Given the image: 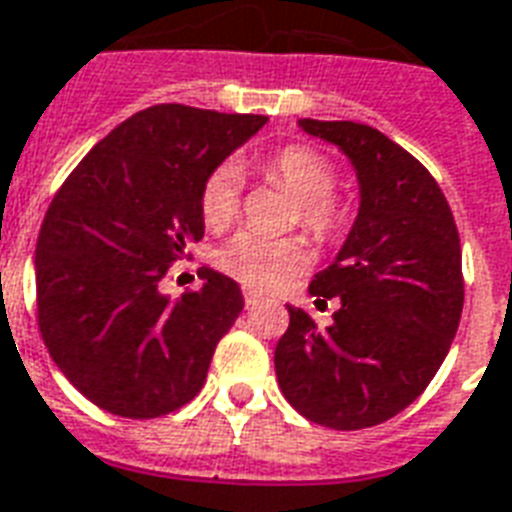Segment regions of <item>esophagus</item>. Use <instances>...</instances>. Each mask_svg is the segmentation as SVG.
<instances>
[{
  "label": "esophagus",
  "instance_id": "34e87169",
  "mask_svg": "<svg viewBox=\"0 0 512 512\" xmlns=\"http://www.w3.org/2000/svg\"><path fill=\"white\" fill-rule=\"evenodd\" d=\"M257 300H260V295H257L255 290H249V287H244V303H247V308L255 306Z\"/></svg>",
  "mask_w": 512,
  "mask_h": 512
}]
</instances>
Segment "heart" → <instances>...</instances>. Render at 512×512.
<instances>
[{"label": "heart", "mask_w": 512, "mask_h": 512, "mask_svg": "<svg viewBox=\"0 0 512 512\" xmlns=\"http://www.w3.org/2000/svg\"><path fill=\"white\" fill-rule=\"evenodd\" d=\"M260 174L279 182L300 201V225L317 239H330L346 225V209L333 198L335 166L306 144H287L257 163ZM241 209V177L233 163H222L201 185V217L209 228H225ZM311 260L303 239H268L241 230L217 252L222 271L255 290H276Z\"/></svg>", "instance_id": "b5f03b06"}]
</instances>
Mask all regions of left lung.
Segmentation results:
<instances>
[{
  "instance_id": "left-lung-1",
  "label": "left lung",
  "mask_w": 512,
  "mask_h": 512,
  "mask_svg": "<svg viewBox=\"0 0 512 512\" xmlns=\"http://www.w3.org/2000/svg\"><path fill=\"white\" fill-rule=\"evenodd\" d=\"M335 144L360 182V209L311 295L341 300L317 327L287 306L290 327L273 365L287 403L330 429L392 419L446 360L464 306L462 247L446 195L411 152L351 120H298Z\"/></svg>"
}]
</instances>
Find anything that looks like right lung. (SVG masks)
I'll list each match as a JSON object with an SVG mask.
<instances>
[{
  "label": "right lung",
  "instance_id": "right-lung-1",
  "mask_svg": "<svg viewBox=\"0 0 512 512\" xmlns=\"http://www.w3.org/2000/svg\"><path fill=\"white\" fill-rule=\"evenodd\" d=\"M265 115L185 104L142 109L104 136L53 198L34 279L42 341L91 403L155 419L190 403L220 338L244 308L230 276L171 300L161 279L204 236L201 185Z\"/></svg>",
  "mask_w": 512,
  "mask_h": 512
}]
</instances>
